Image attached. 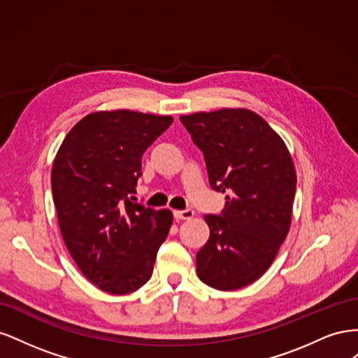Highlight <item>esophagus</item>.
<instances>
[{
	"label": "esophagus",
	"instance_id": "34e87169",
	"mask_svg": "<svg viewBox=\"0 0 358 358\" xmlns=\"http://www.w3.org/2000/svg\"><path fill=\"white\" fill-rule=\"evenodd\" d=\"M173 215H175V218L179 220H191L194 216V210L192 209H183V210H173Z\"/></svg>",
	"mask_w": 358,
	"mask_h": 358
}]
</instances>
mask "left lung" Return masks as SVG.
I'll use <instances>...</instances> for the list:
<instances>
[{
  "instance_id": "8db88e82",
  "label": "left lung",
  "mask_w": 358,
  "mask_h": 358,
  "mask_svg": "<svg viewBox=\"0 0 358 358\" xmlns=\"http://www.w3.org/2000/svg\"><path fill=\"white\" fill-rule=\"evenodd\" d=\"M204 157L209 183L227 192L218 215H204L209 241L197 252V275L221 291L263 276L289 230L296 170L285 143L246 109L180 116Z\"/></svg>"
}]
</instances>
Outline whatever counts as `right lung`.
I'll list each match as a JSON object with an SVG mask.
<instances>
[{"mask_svg":"<svg viewBox=\"0 0 358 358\" xmlns=\"http://www.w3.org/2000/svg\"><path fill=\"white\" fill-rule=\"evenodd\" d=\"M171 116L96 112L76 124L52 169V194L69 251L94 285L128 294L152 276L171 227L170 210L131 201L142 155Z\"/></svg>","mask_w":358,"mask_h":358,"instance_id":"obj_1","label":"right lung"}]
</instances>
